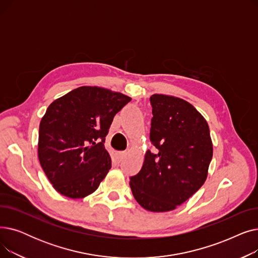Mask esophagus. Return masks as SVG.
<instances>
[{"label": "esophagus", "instance_id": "obj_1", "mask_svg": "<svg viewBox=\"0 0 258 258\" xmlns=\"http://www.w3.org/2000/svg\"><path fill=\"white\" fill-rule=\"evenodd\" d=\"M124 155H125L124 152H115L113 154V161L115 162V163H120V162L123 160Z\"/></svg>", "mask_w": 258, "mask_h": 258}]
</instances>
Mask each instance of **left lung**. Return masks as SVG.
<instances>
[{
	"instance_id": "left-lung-1",
	"label": "left lung",
	"mask_w": 258,
	"mask_h": 258,
	"mask_svg": "<svg viewBox=\"0 0 258 258\" xmlns=\"http://www.w3.org/2000/svg\"><path fill=\"white\" fill-rule=\"evenodd\" d=\"M150 139L141 170L130 178L134 198L146 210L175 209L204 184L212 159L209 126L194 105L167 95L150 98Z\"/></svg>"
}]
</instances>
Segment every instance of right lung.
Returning a JSON list of instances; mask_svg holds the SVG:
<instances>
[{"label": "right lung", "instance_id": "add662e5", "mask_svg": "<svg viewBox=\"0 0 258 258\" xmlns=\"http://www.w3.org/2000/svg\"><path fill=\"white\" fill-rule=\"evenodd\" d=\"M132 98L98 87H80L53 101L39 124L38 159L59 194L85 198L112 166L104 147L114 116Z\"/></svg>", "mask_w": 258, "mask_h": 258}]
</instances>
